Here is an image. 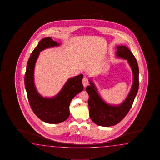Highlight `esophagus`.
Here are the masks:
<instances>
[{"label": "esophagus", "mask_w": 160, "mask_h": 160, "mask_svg": "<svg viewBox=\"0 0 160 160\" xmlns=\"http://www.w3.org/2000/svg\"><path fill=\"white\" fill-rule=\"evenodd\" d=\"M82 84L84 85V87H86L89 84L88 79L87 78H83L82 80Z\"/></svg>", "instance_id": "1"}]
</instances>
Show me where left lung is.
Here are the masks:
<instances>
[{
	"mask_svg": "<svg viewBox=\"0 0 160 160\" xmlns=\"http://www.w3.org/2000/svg\"><path fill=\"white\" fill-rule=\"evenodd\" d=\"M117 56L128 60L132 71L133 82L132 88L124 102L118 106L106 103L101 98L92 80L86 87L89 95V116L95 124L104 127H109L118 124L130 110L139 88V68L136 58L126 46H117Z\"/></svg>",
	"mask_w": 160,
	"mask_h": 160,
	"instance_id": "1",
	"label": "left lung"
}]
</instances>
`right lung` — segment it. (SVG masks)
I'll return each mask as SVG.
<instances>
[{"mask_svg":"<svg viewBox=\"0 0 160 160\" xmlns=\"http://www.w3.org/2000/svg\"><path fill=\"white\" fill-rule=\"evenodd\" d=\"M52 38L41 39L29 57L25 75V88L32 111L41 120L52 124L60 123L67 120L70 115L69 105L72 99L83 90V75L68 79L56 96L47 98L37 92L34 82V71L39 52L46 48L60 46Z\"/></svg>","mask_w":160,"mask_h":160,"instance_id":"right-lung-1","label":"right lung"}]
</instances>
